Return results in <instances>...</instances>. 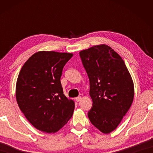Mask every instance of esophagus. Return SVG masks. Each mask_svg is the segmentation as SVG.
<instances>
[{"instance_id":"obj_1","label":"esophagus","mask_w":153,"mask_h":153,"mask_svg":"<svg viewBox=\"0 0 153 153\" xmlns=\"http://www.w3.org/2000/svg\"><path fill=\"white\" fill-rule=\"evenodd\" d=\"M82 99V97H76V100L77 102H79V101H80V100Z\"/></svg>"}]
</instances>
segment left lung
<instances>
[{
  "instance_id": "1",
  "label": "left lung",
  "mask_w": 153,
  "mask_h": 153,
  "mask_svg": "<svg viewBox=\"0 0 153 153\" xmlns=\"http://www.w3.org/2000/svg\"><path fill=\"white\" fill-rule=\"evenodd\" d=\"M90 80L92 107L88 116L104 134L117 128L132 104L133 80L122 58L106 45L79 52Z\"/></svg>"
}]
</instances>
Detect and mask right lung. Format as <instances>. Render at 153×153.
Here are the masks:
<instances>
[{"mask_svg":"<svg viewBox=\"0 0 153 153\" xmlns=\"http://www.w3.org/2000/svg\"><path fill=\"white\" fill-rule=\"evenodd\" d=\"M73 54L40 51L21 69L16 84L18 106L30 123L38 130L55 133L73 115L74 100L63 94L62 71Z\"/></svg>","mask_w":153,"mask_h":153,"instance_id":"obj_1","label":"right lung"}]
</instances>
